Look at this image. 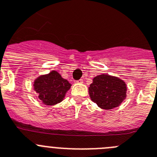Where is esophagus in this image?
I'll return each mask as SVG.
<instances>
[{
    "mask_svg": "<svg viewBox=\"0 0 157 157\" xmlns=\"http://www.w3.org/2000/svg\"><path fill=\"white\" fill-rule=\"evenodd\" d=\"M76 82H78V83H82V82H83V80H82V79H79V80H78V81Z\"/></svg>",
    "mask_w": 157,
    "mask_h": 157,
    "instance_id": "obj_1",
    "label": "esophagus"
}]
</instances>
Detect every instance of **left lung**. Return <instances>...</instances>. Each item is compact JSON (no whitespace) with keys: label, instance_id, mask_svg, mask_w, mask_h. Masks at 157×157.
<instances>
[{"label":"left lung","instance_id":"1","mask_svg":"<svg viewBox=\"0 0 157 157\" xmlns=\"http://www.w3.org/2000/svg\"><path fill=\"white\" fill-rule=\"evenodd\" d=\"M127 86L120 78L102 74L93 78L89 87L91 101L102 109L119 107L127 98Z\"/></svg>","mask_w":157,"mask_h":157}]
</instances>
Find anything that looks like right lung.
<instances>
[{"instance_id": "obj_1", "label": "right lung", "mask_w": 157, "mask_h": 157, "mask_svg": "<svg viewBox=\"0 0 157 157\" xmlns=\"http://www.w3.org/2000/svg\"><path fill=\"white\" fill-rule=\"evenodd\" d=\"M71 86V84L56 71L38 76L33 83L34 90L38 94L40 101L48 106L61 102Z\"/></svg>"}]
</instances>
